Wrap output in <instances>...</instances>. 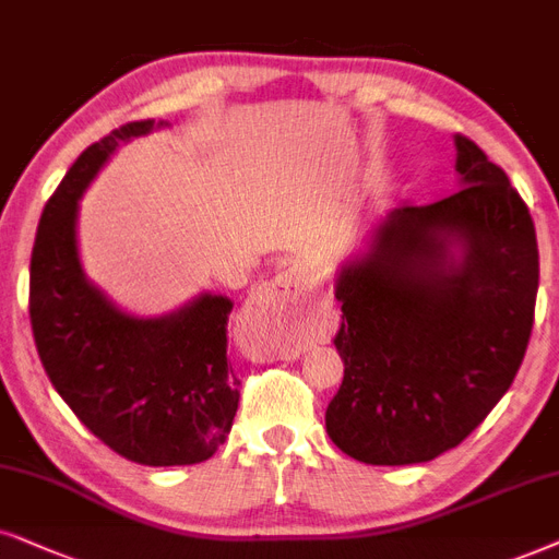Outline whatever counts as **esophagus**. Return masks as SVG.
<instances>
[{
  "label": "esophagus",
  "instance_id": "obj_1",
  "mask_svg": "<svg viewBox=\"0 0 559 559\" xmlns=\"http://www.w3.org/2000/svg\"><path fill=\"white\" fill-rule=\"evenodd\" d=\"M314 317V301L299 281V275L286 271L278 278L258 288L245 307V324L252 330L271 332L275 337H296L309 330ZM286 349H275V355H284Z\"/></svg>",
  "mask_w": 559,
  "mask_h": 559
}]
</instances>
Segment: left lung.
I'll return each mask as SVG.
<instances>
[{"instance_id": "obj_1", "label": "left lung", "mask_w": 559, "mask_h": 559, "mask_svg": "<svg viewBox=\"0 0 559 559\" xmlns=\"http://www.w3.org/2000/svg\"><path fill=\"white\" fill-rule=\"evenodd\" d=\"M460 191L404 204L340 271L345 362L326 435L366 465L429 463L486 419L522 366L539 288L532 214L455 135Z\"/></svg>"}]
</instances>
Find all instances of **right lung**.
Returning <instances> with one entry per match:
<instances>
[{"mask_svg": "<svg viewBox=\"0 0 559 559\" xmlns=\"http://www.w3.org/2000/svg\"><path fill=\"white\" fill-rule=\"evenodd\" d=\"M163 124L128 122L88 145L48 199L29 258V324L50 383L109 450L151 467L210 460L240 401L227 296L202 294L174 314L140 319L88 284L79 260L81 193L119 143Z\"/></svg>", "mask_w": 559, "mask_h": 559, "instance_id": "1", "label": "right lung"}]
</instances>
